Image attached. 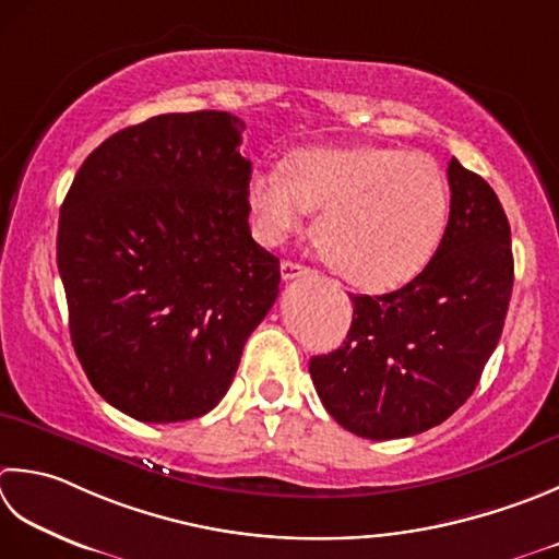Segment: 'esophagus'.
I'll return each mask as SVG.
<instances>
[{
    "label": "esophagus",
    "instance_id": "34e87169",
    "mask_svg": "<svg viewBox=\"0 0 559 559\" xmlns=\"http://www.w3.org/2000/svg\"><path fill=\"white\" fill-rule=\"evenodd\" d=\"M308 273H312V269L305 266V264H298V261H283V264H281L283 281H293V278L308 276Z\"/></svg>",
    "mask_w": 559,
    "mask_h": 559
}]
</instances>
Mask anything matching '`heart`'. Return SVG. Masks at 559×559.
Returning a JSON list of instances; mask_svg holds the SVG:
<instances>
[{
  "instance_id": "1",
  "label": "heart",
  "mask_w": 559,
  "mask_h": 559,
  "mask_svg": "<svg viewBox=\"0 0 559 559\" xmlns=\"http://www.w3.org/2000/svg\"><path fill=\"white\" fill-rule=\"evenodd\" d=\"M259 237L281 242L317 213L314 245L352 286L390 290L417 278L439 251L451 191L431 157L400 147H308L247 183Z\"/></svg>"
}]
</instances>
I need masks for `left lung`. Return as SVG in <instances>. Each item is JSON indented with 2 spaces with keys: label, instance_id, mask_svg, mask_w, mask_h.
Here are the masks:
<instances>
[{
  "label": "left lung",
  "instance_id": "8db88e82",
  "mask_svg": "<svg viewBox=\"0 0 559 559\" xmlns=\"http://www.w3.org/2000/svg\"><path fill=\"white\" fill-rule=\"evenodd\" d=\"M451 217L417 278L385 295H354L346 342L310 358L324 409L346 431L385 441L445 421L473 395L504 330L511 227L491 186L448 162Z\"/></svg>",
  "mask_w": 559,
  "mask_h": 559
}]
</instances>
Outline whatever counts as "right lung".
<instances>
[{
    "instance_id": "1",
    "label": "right lung",
    "mask_w": 559,
    "mask_h": 559,
    "mask_svg": "<svg viewBox=\"0 0 559 559\" xmlns=\"http://www.w3.org/2000/svg\"><path fill=\"white\" fill-rule=\"evenodd\" d=\"M242 130L227 111L118 130L60 207L74 354L98 395L138 421L211 412L276 302L278 259L249 229Z\"/></svg>"
}]
</instances>
